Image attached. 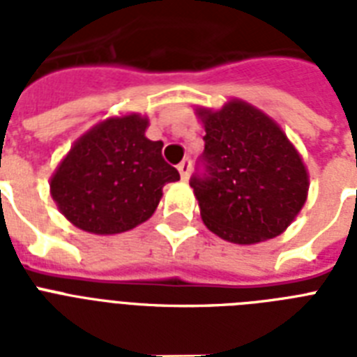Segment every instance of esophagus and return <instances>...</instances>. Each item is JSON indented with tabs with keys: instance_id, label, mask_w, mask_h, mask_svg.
Masks as SVG:
<instances>
[{
	"instance_id": "obj_1",
	"label": "esophagus",
	"mask_w": 357,
	"mask_h": 357,
	"mask_svg": "<svg viewBox=\"0 0 357 357\" xmlns=\"http://www.w3.org/2000/svg\"><path fill=\"white\" fill-rule=\"evenodd\" d=\"M190 167H192V162H190L189 157H187V159H183V161L179 162V165H178V170H179V174H181V178H183V179L189 178Z\"/></svg>"
}]
</instances>
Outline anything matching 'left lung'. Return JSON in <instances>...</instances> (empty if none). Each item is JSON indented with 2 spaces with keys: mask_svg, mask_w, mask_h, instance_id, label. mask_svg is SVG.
Instances as JSON below:
<instances>
[{
  "mask_svg": "<svg viewBox=\"0 0 357 357\" xmlns=\"http://www.w3.org/2000/svg\"><path fill=\"white\" fill-rule=\"evenodd\" d=\"M204 153L190 178L202 220L229 243L280 235L307 198V172L276 122L244 102L202 109Z\"/></svg>",
  "mask_w": 357,
  "mask_h": 357,
  "instance_id": "8db88e82",
  "label": "left lung"
}]
</instances>
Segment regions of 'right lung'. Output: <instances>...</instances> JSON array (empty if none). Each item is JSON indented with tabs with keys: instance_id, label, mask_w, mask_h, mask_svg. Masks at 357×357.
Returning <instances> with one entry per match:
<instances>
[{
	"instance_id": "obj_1",
	"label": "right lung",
	"mask_w": 357,
	"mask_h": 357,
	"mask_svg": "<svg viewBox=\"0 0 357 357\" xmlns=\"http://www.w3.org/2000/svg\"><path fill=\"white\" fill-rule=\"evenodd\" d=\"M139 114L109 119L81 137L52 178V196L77 228L122 234L153 215L162 187L179 172L162 159L161 140L144 137Z\"/></svg>"
}]
</instances>
